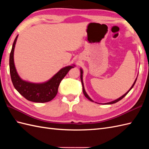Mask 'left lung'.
<instances>
[{"label":"left lung","instance_id":"left-lung-1","mask_svg":"<svg viewBox=\"0 0 149 149\" xmlns=\"http://www.w3.org/2000/svg\"><path fill=\"white\" fill-rule=\"evenodd\" d=\"M80 71H81V83H82V85H83V93H84V96L86 97L87 99H88V100H90V101H91V102H94V101L91 99V98L88 96V95L86 93V91H85V90H84V83H83V70H82L81 68L80 69ZM136 79H137V78L136 79V80L134 81V83H133V84L132 85V86L131 87V88L130 89H129L127 92H126L124 95H123L122 96V97H120V98H118V99H116V100H113V101H111V102H107V103H104V104H115V103H116V102H118L119 100H120L121 99H122L123 97H124L126 95H127L128 93H129V91H130L132 88H133V86H134V84H135V83H136ZM96 103H97V102H96Z\"/></svg>","mask_w":149,"mask_h":149}]
</instances>
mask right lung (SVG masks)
I'll use <instances>...</instances> for the list:
<instances>
[{
  "instance_id": "right-lung-1",
  "label": "right lung",
  "mask_w": 149,
  "mask_h": 149,
  "mask_svg": "<svg viewBox=\"0 0 149 149\" xmlns=\"http://www.w3.org/2000/svg\"><path fill=\"white\" fill-rule=\"evenodd\" d=\"M18 36L15 39L9 56V71L13 84L20 94L28 100L40 103L49 102L58 93L61 80L75 65H70L61 68L50 79L43 83H33L22 80L18 74L14 63V50Z\"/></svg>"
}]
</instances>
